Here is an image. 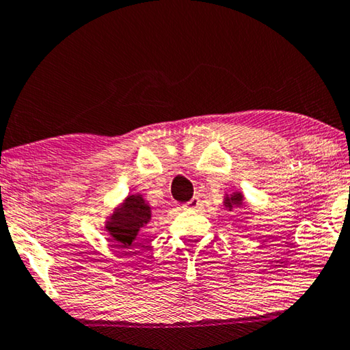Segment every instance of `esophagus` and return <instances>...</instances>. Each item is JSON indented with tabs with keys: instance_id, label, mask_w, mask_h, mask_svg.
Masks as SVG:
<instances>
[{
	"instance_id": "34e87169",
	"label": "esophagus",
	"mask_w": 350,
	"mask_h": 350,
	"mask_svg": "<svg viewBox=\"0 0 350 350\" xmlns=\"http://www.w3.org/2000/svg\"><path fill=\"white\" fill-rule=\"evenodd\" d=\"M200 203H202L200 198H198V197H192L191 200L187 202L186 205L183 206V208H185V209H198V208H200Z\"/></svg>"
}]
</instances>
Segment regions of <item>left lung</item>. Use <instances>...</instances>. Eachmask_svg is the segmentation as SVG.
<instances>
[{
    "instance_id": "left-lung-1",
    "label": "left lung",
    "mask_w": 350,
    "mask_h": 350,
    "mask_svg": "<svg viewBox=\"0 0 350 350\" xmlns=\"http://www.w3.org/2000/svg\"><path fill=\"white\" fill-rule=\"evenodd\" d=\"M243 193L241 192H234L233 196H227L225 197V202H224V205H225V208H228L230 211L233 208H236V206H243Z\"/></svg>"
}]
</instances>
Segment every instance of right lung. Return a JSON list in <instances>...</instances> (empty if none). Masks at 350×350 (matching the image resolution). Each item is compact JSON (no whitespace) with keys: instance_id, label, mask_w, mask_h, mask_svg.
Instances as JSON below:
<instances>
[{"instance_id":"1","label":"right lung","mask_w":350,"mask_h":350,"mask_svg":"<svg viewBox=\"0 0 350 350\" xmlns=\"http://www.w3.org/2000/svg\"><path fill=\"white\" fill-rule=\"evenodd\" d=\"M152 219V209L142 196H128L106 222V230L122 249H130L144 225Z\"/></svg>"}]
</instances>
